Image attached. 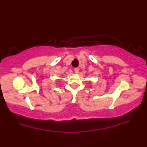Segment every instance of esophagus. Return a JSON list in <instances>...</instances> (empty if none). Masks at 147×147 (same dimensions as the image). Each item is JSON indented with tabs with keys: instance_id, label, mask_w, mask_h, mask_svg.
<instances>
[{
	"instance_id": "1",
	"label": "esophagus",
	"mask_w": 147,
	"mask_h": 147,
	"mask_svg": "<svg viewBox=\"0 0 147 147\" xmlns=\"http://www.w3.org/2000/svg\"><path fill=\"white\" fill-rule=\"evenodd\" d=\"M74 71H75L76 74H78L79 73V69H78V68H75V69H74Z\"/></svg>"
}]
</instances>
